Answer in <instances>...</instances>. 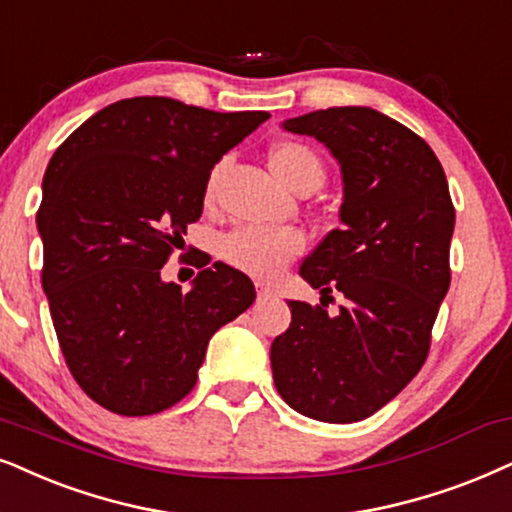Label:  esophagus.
Wrapping results in <instances>:
<instances>
[{"instance_id": "1", "label": "esophagus", "mask_w": 512, "mask_h": 512, "mask_svg": "<svg viewBox=\"0 0 512 512\" xmlns=\"http://www.w3.org/2000/svg\"><path fill=\"white\" fill-rule=\"evenodd\" d=\"M271 295H274V293H271L269 286H262V283H257V300H269Z\"/></svg>"}]
</instances>
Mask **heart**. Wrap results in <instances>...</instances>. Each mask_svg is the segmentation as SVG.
<instances>
[{"label":"heart","instance_id":"1","mask_svg":"<svg viewBox=\"0 0 512 512\" xmlns=\"http://www.w3.org/2000/svg\"><path fill=\"white\" fill-rule=\"evenodd\" d=\"M229 167V160H219L210 170L205 184V203L217 200L219 184ZM269 167L283 186L295 193H314L326 181V163L312 146L297 139L276 141L269 148ZM307 248L300 231L260 229V226H238L219 241V255L231 267L255 278H274L297 260Z\"/></svg>","mask_w":512,"mask_h":512}]
</instances>
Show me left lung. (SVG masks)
I'll list each match as a JSON object with an SVG mask.
<instances>
[{
    "label": "left lung",
    "instance_id": "8db88e82",
    "mask_svg": "<svg viewBox=\"0 0 512 512\" xmlns=\"http://www.w3.org/2000/svg\"><path fill=\"white\" fill-rule=\"evenodd\" d=\"M338 158L345 200L300 274L321 304L288 302L290 328L271 345L276 390L297 413L357 423L416 378L451 283L456 210L432 148L401 122L364 106L288 120ZM331 292L343 295L335 317Z\"/></svg>",
    "mask_w": 512,
    "mask_h": 512
}]
</instances>
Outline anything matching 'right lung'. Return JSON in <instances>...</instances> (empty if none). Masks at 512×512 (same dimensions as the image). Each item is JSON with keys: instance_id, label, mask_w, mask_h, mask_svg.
<instances>
[{"instance_id": "add662e5", "label": "right lung", "mask_w": 512, "mask_h": 512, "mask_svg": "<svg viewBox=\"0 0 512 512\" xmlns=\"http://www.w3.org/2000/svg\"><path fill=\"white\" fill-rule=\"evenodd\" d=\"M267 118L134 96L51 155L37 210L42 288L70 373L103 409H170L196 385L212 335L255 302L250 278L210 257L189 293L160 269L203 215L212 165Z\"/></svg>"}]
</instances>
